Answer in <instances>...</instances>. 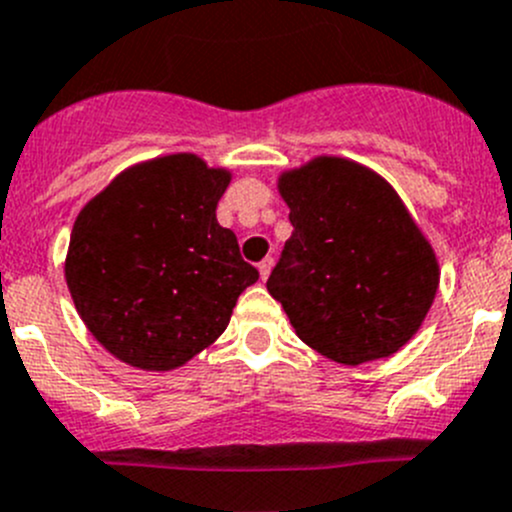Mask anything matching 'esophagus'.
<instances>
[{
  "mask_svg": "<svg viewBox=\"0 0 512 512\" xmlns=\"http://www.w3.org/2000/svg\"><path fill=\"white\" fill-rule=\"evenodd\" d=\"M272 265H275V260H272V257H265V260L260 262V277H262V280H267V277H270Z\"/></svg>",
  "mask_w": 512,
  "mask_h": 512,
  "instance_id": "1",
  "label": "esophagus"
}]
</instances>
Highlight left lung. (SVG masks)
<instances>
[{
    "label": "left lung",
    "mask_w": 512,
    "mask_h": 512,
    "mask_svg": "<svg viewBox=\"0 0 512 512\" xmlns=\"http://www.w3.org/2000/svg\"><path fill=\"white\" fill-rule=\"evenodd\" d=\"M292 237L267 280L297 337L342 365L398 352L438 292V260L398 192L367 167L315 157L277 180Z\"/></svg>",
    "instance_id": "1"
}]
</instances>
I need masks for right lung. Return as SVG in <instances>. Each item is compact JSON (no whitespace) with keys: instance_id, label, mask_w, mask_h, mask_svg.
<instances>
[{"instance_id":"obj_1","label":"right lung","mask_w":512,"mask_h":512,"mask_svg":"<svg viewBox=\"0 0 512 512\" xmlns=\"http://www.w3.org/2000/svg\"><path fill=\"white\" fill-rule=\"evenodd\" d=\"M230 177L187 152L157 157L79 212L64 277L87 330L117 360L157 372L185 365L257 282L215 215Z\"/></svg>"}]
</instances>
